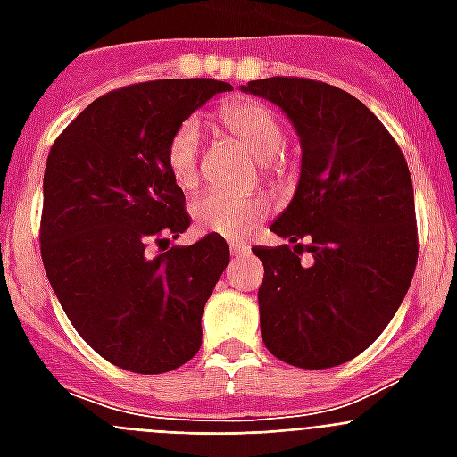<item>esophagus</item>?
I'll use <instances>...</instances> for the list:
<instances>
[{"label":"esophagus","instance_id":"1","mask_svg":"<svg viewBox=\"0 0 457 457\" xmlns=\"http://www.w3.org/2000/svg\"><path fill=\"white\" fill-rule=\"evenodd\" d=\"M246 251H249V246H246V244L229 242V253H232V256H237V253H246Z\"/></svg>","mask_w":457,"mask_h":457}]
</instances>
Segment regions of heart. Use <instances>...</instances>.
<instances>
[{
  "label": "heart",
  "instance_id": "heart-1",
  "mask_svg": "<svg viewBox=\"0 0 457 457\" xmlns=\"http://www.w3.org/2000/svg\"><path fill=\"white\" fill-rule=\"evenodd\" d=\"M215 118L229 137L258 158L261 175L265 179L282 182L289 178L294 158L282 146L285 130H282L278 113L270 106L253 102V99H235V102L222 104ZM199 123L194 118H187L172 130L163 152L165 170L182 192H192L194 187L199 185ZM265 213H268V199L263 192H204L189 206L194 228L206 235H220L225 239L246 237L263 220Z\"/></svg>",
  "mask_w": 457,
  "mask_h": 457
}]
</instances>
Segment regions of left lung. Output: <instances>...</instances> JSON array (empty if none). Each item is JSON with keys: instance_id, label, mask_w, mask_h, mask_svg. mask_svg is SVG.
<instances>
[{"instance_id": "8db88e82", "label": "left lung", "mask_w": 457, "mask_h": 457, "mask_svg": "<svg viewBox=\"0 0 457 457\" xmlns=\"http://www.w3.org/2000/svg\"><path fill=\"white\" fill-rule=\"evenodd\" d=\"M301 137V179L270 229L289 244L263 261L261 337L275 358L325 370L361 355L396 315L418 265V218L405 156L382 120L311 78L251 80ZM295 246L292 247L291 244ZM308 250L312 258L303 263Z\"/></svg>"}]
</instances>
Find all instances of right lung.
Returning <instances> with one entry per match:
<instances>
[{
    "mask_svg": "<svg viewBox=\"0 0 457 457\" xmlns=\"http://www.w3.org/2000/svg\"><path fill=\"white\" fill-rule=\"evenodd\" d=\"M211 78L111 89L61 132L46 156L39 251L75 332L118 368L161 375L201 348V315L229 261L220 235L168 246L192 218L165 170V142L211 96Z\"/></svg>",
    "mask_w": 457,
    "mask_h": 457,
    "instance_id": "obj_1",
    "label": "right lung"
}]
</instances>
